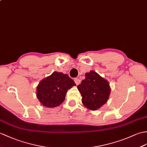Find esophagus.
<instances>
[{"instance_id": "34e87169", "label": "esophagus", "mask_w": 147, "mask_h": 147, "mask_svg": "<svg viewBox=\"0 0 147 147\" xmlns=\"http://www.w3.org/2000/svg\"><path fill=\"white\" fill-rule=\"evenodd\" d=\"M74 82H75V83H76V85H78V84H80L81 80L78 79V78H75V79H74Z\"/></svg>"}]
</instances>
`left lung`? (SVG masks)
I'll use <instances>...</instances> for the list:
<instances>
[{"mask_svg": "<svg viewBox=\"0 0 147 147\" xmlns=\"http://www.w3.org/2000/svg\"><path fill=\"white\" fill-rule=\"evenodd\" d=\"M85 76L78 86L82 103L89 110H96L107 103L111 91L110 84L94 71L86 73Z\"/></svg>", "mask_w": 147, "mask_h": 147, "instance_id": "obj_1", "label": "left lung"}]
</instances>
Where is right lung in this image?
I'll use <instances>...</instances> for the list:
<instances>
[{
  "label": "right lung",
  "mask_w": 147,
  "mask_h": 147,
  "mask_svg": "<svg viewBox=\"0 0 147 147\" xmlns=\"http://www.w3.org/2000/svg\"><path fill=\"white\" fill-rule=\"evenodd\" d=\"M75 85L67 74L56 71L40 82L37 87V97L44 107L54 108L63 103L67 90Z\"/></svg>",
  "instance_id": "right-lung-1"
}]
</instances>
